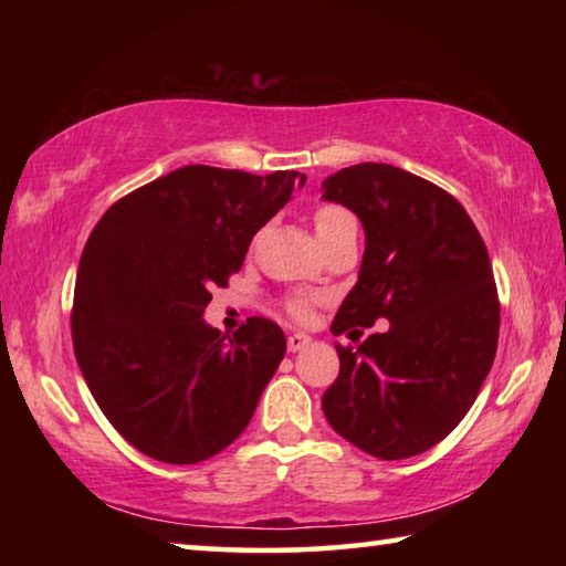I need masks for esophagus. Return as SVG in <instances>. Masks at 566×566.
<instances>
[{"label":"esophagus","instance_id":"esophagus-1","mask_svg":"<svg viewBox=\"0 0 566 566\" xmlns=\"http://www.w3.org/2000/svg\"><path fill=\"white\" fill-rule=\"evenodd\" d=\"M310 342H312L310 334L294 332V334H290V339H286V349H290V352H300V349H304Z\"/></svg>","mask_w":566,"mask_h":566}]
</instances>
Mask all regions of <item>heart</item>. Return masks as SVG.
<instances>
[{
	"label": "heart",
	"instance_id": "b5f03b06",
	"mask_svg": "<svg viewBox=\"0 0 566 566\" xmlns=\"http://www.w3.org/2000/svg\"><path fill=\"white\" fill-rule=\"evenodd\" d=\"M312 222H314V229H317L322 242L324 239L344 232V229L357 227V219H354V214L347 207L329 205V202H324L314 209ZM310 306H312V300L306 294H294L286 300V310H290L294 317H306V314H310Z\"/></svg>",
	"mask_w": 566,
	"mask_h": 566
}]
</instances>
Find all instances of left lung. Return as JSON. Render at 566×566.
Segmentation results:
<instances>
[{
    "label": "left lung",
    "instance_id": "1",
    "mask_svg": "<svg viewBox=\"0 0 566 566\" xmlns=\"http://www.w3.org/2000/svg\"><path fill=\"white\" fill-rule=\"evenodd\" d=\"M324 199L349 207L367 234L332 334L390 322L364 343L350 328L354 347L334 344L339 377L324 417L371 457L421 454L464 419L492 369L500 296L484 239L449 191L391 165L337 171Z\"/></svg>",
    "mask_w": 566,
    "mask_h": 566
}]
</instances>
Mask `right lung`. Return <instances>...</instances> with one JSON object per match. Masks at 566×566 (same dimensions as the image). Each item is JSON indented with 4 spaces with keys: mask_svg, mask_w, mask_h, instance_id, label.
Wrapping results in <instances>:
<instances>
[{
    "mask_svg": "<svg viewBox=\"0 0 566 566\" xmlns=\"http://www.w3.org/2000/svg\"><path fill=\"white\" fill-rule=\"evenodd\" d=\"M296 181L300 171L189 165L117 199L92 229L74 284V357L142 454L197 464L247 429L284 359V332L249 317L224 339L202 312Z\"/></svg>",
    "mask_w": 566,
    "mask_h": 566,
    "instance_id": "obj_1",
    "label": "right lung"
}]
</instances>
